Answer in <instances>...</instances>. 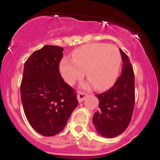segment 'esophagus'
Returning <instances> with one entry per match:
<instances>
[{
	"mask_svg": "<svg viewBox=\"0 0 160 160\" xmlns=\"http://www.w3.org/2000/svg\"><path fill=\"white\" fill-rule=\"evenodd\" d=\"M87 96V94L85 92H78V100L79 102H82Z\"/></svg>",
	"mask_w": 160,
	"mask_h": 160,
	"instance_id": "obj_1",
	"label": "esophagus"
}]
</instances>
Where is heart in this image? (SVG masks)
I'll list each match as a JSON object with an SVG mask.
<instances>
[{
	"instance_id": "obj_1",
	"label": "heart",
	"mask_w": 160,
	"mask_h": 160,
	"mask_svg": "<svg viewBox=\"0 0 160 160\" xmlns=\"http://www.w3.org/2000/svg\"><path fill=\"white\" fill-rule=\"evenodd\" d=\"M121 64V55L113 45L91 43L77 49L71 60L64 58L60 64V71L65 81L73 85L83 78L86 72L89 82L83 86L104 90L114 83Z\"/></svg>"
}]
</instances>
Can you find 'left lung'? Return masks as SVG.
Segmentation results:
<instances>
[{"label":"left lung","mask_w":160,"mask_h":160,"mask_svg":"<svg viewBox=\"0 0 160 160\" xmlns=\"http://www.w3.org/2000/svg\"><path fill=\"white\" fill-rule=\"evenodd\" d=\"M122 59V72L110 89L96 95L99 111L92 122L99 135L114 138L122 133L131 121L135 106V75L127 55L120 49Z\"/></svg>","instance_id":"1"}]
</instances>
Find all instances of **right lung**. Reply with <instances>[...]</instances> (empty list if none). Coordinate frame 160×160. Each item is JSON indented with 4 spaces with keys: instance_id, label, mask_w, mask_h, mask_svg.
Listing matches in <instances>:
<instances>
[{
    "instance_id": "add662e5",
    "label": "right lung",
    "mask_w": 160,
    "mask_h": 160,
    "mask_svg": "<svg viewBox=\"0 0 160 160\" xmlns=\"http://www.w3.org/2000/svg\"><path fill=\"white\" fill-rule=\"evenodd\" d=\"M63 50L61 47L44 46L24 65L20 86L24 112L32 127L44 136L62 131L78 104L75 90L59 73Z\"/></svg>"
}]
</instances>
